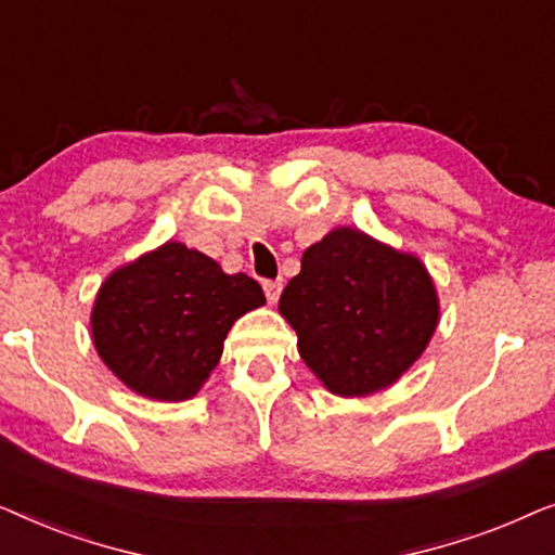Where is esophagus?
Wrapping results in <instances>:
<instances>
[{"instance_id": "obj_1", "label": "esophagus", "mask_w": 555, "mask_h": 555, "mask_svg": "<svg viewBox=\"0 0 555 555\" xmlns=\"http://www.w3.org/2000/svg\"><path fill=\"white\" fill-rule=\"evenodd\" d=\"M262 291H264V295H268L270 302H278L280 293H283V283H280V280H264Z\"/></svg>"}]
</instances>
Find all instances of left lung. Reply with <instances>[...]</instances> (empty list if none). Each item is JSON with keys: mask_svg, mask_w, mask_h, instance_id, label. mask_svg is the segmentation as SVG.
I'll return each instance as SVG.
<instances>
[{"mask_svg": "<svg viewBox=\"0 0 555 555\" xmlns=\"http://www.w3.org/2000/svg\"><path fill=\"white\" fill-rule=\"evenodd\" d=\"M300 359L338 397L391 386L427 348L439 300L420 257L338 227L302 253L280 295Z\"/></svg>", "mask_w": 555, "mask_h": 555, "instance_id": "1", "label": "left lung"}]
</instances>
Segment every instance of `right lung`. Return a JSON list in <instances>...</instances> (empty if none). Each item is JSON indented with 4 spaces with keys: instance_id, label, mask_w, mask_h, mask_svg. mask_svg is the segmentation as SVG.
<instances>
[{
    "instance_id": "obj_1",
    "label": "right lung",
    "mask_w": 555,
    "mask_h": 555,
    "mask_svg": "<svg viewBox=\"0 0 555 555\" xmlns=\"http://www.w3.org/2000/svg\"><path fill=\"white\" fill-rule=\"evenodd\" d=\"M264 293L181 242L124 264L98 291L90 328L105 366L141 397L192 399L222 356L232 323Z\"/></svg>"
}]
</instances>
